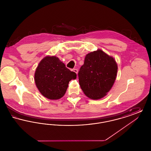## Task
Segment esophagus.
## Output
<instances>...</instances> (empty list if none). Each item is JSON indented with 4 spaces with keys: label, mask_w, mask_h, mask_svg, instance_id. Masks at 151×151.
Segmentation results:
<instances>
[{
    "label": "esophagus",
    "mask_w": 151,
    "mask_h": 151,
    "mask_svg": "<svg viewBox=\"0 0 151 151\" xmlns=\"http://www.w3.org/2000/svg\"><path fill=\"white\" fill-rule=\"evenodd\" d=\"M71 71L73 72H75L76 74H78V70L77 69H72Z\"/></svg>",
    "instance_id": "34e87169"
}]
</instances>
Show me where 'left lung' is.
Masks as SVG:
<instances>
[{
    "instance_id": "left-lung-1",
    "label": "left lung",
    "mask_w": 151,
    "mask_h": 151,
    "mask_svg": "<svg viewBox=\"0 0 151 151\" xmlns=\"http://www.w3.org/2000/svg\"><path fill=\"white\" fill-rule=\"evenodd\" d=\"M117 71V64L112 57L100 49L91 52L80 68L79 84L88 97L100 99L112 88Z\"/></svg>"
}]
</instances>
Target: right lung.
<instances>
[{
  "mask_svg": "<svg viewBox=\"0 0 151 151\" xmlns=\"http://www.w3.org/2000/svg\"><path fill=\"white\" fill-rule=\"evenodd\" d=\"M76 78V73L68 69L58 58L47 56L36 68L35 80L36 86L44 97L50 100L62 98L68 83Z\"/></svg>",
  "mask_w": 151,
  "mask_h": 151,
  "instance_id": "add662e5",
  "label": "right lung"
}]
</instances>
